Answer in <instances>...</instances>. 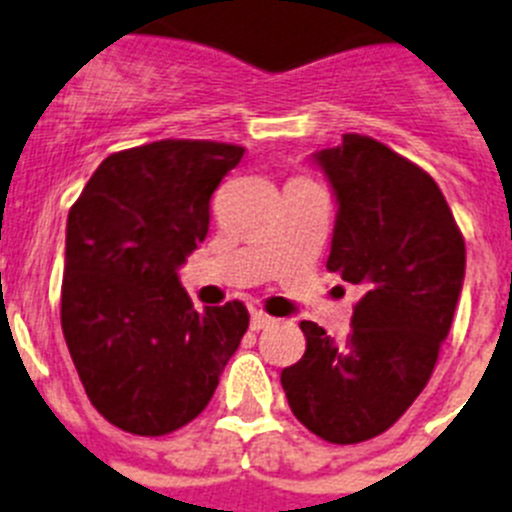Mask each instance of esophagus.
Wrapping results in <instances>:
<instances>
[{
    "label": "esophagus",
    "mask_w": 512,
    "mask_h": 512,
    "mask_svg": "<svg viewBox=\"0 0 512 512\" xmlns=\"http://www.w3.org/2000/svg\"><path fill=\"white\" fill-rule=\"evenodd\" d=\"M274 323H277V320L271 318V315H266V312H261V310L251 312V330H264Z\"/></svg>",
    "instance_id": "1"
}]
</instances>
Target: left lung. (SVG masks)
Instances as JSON below:
<instances>
[{
	"instance_id": "1",
	"label": "left lung",
	"mask_w": 512,
	"mask_h": 512,
	"mask_svg": "<svg viewBox=\"0 0 512 512\" xmlns=\"http://www.w3.org/2000/svg\"><path fill=\"white\" fill-rule=\"evenodd\" d=\"M336 197L328 269L364 287L351 333L302 320L305 356L282 372L289 408L330 443L384 433L433 374L464 284L467 248L420 166L366 135L312 153Z\"/></svg>"
}]
</instances>
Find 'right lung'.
<instances>
[{"label":"right lung","instance_id":"right-lung-1","mask_svg":"<svg viewBox=\"0 0 512 512\" xmlns=\"http://www.w3.org/2000/svg\"><path fill=\"white\" fill-rule=\"evenodd\" d=\"M241 146L158 140L104 158L66 223L61 328L94 408L166 436L207 408L248 328L233 300L197 312L179 282L210 228V197Z\"/></svg>","mask_w":512,"mask_h":512}]
</instances>
